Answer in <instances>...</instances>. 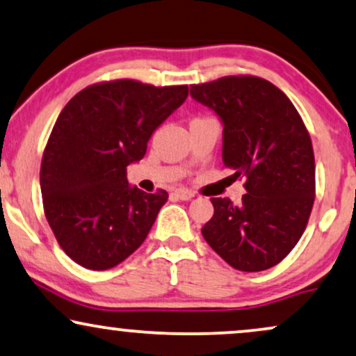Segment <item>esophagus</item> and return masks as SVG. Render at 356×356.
<instances>
[{
  "label": "esophagus",
  "mask_w": 356,
  "mask_h": 356,
  "mask_svg": "<svg viewBox=\"0 0 356 356\" xmlns=\"http://www.w3.org/2000/svg\"><path fill=\"white\" fill-rule=\"evenodd\" d=\"M174 195L177 197L179 200H184V202H187V200H191V199H193V192H191V191H187V188H175L174 191Z\"/></svg>",
  "instance_id": "esophagus-1"
}]
</instances>
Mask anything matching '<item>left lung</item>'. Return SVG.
I'll return each mask as SVG.
<instances>
[{"label": "left lung", "instance_id": "1", "mask_svg": "<svg viewBox=\"0 0 356 356\" xmlns=\"http://www.w3.org/2000/svg\"><path fill=\"white\" fill-rule=\"evenodd\" d=\"M191 95L223 124L222 161L245 179L241 204L211 199L202 235L230 266L256 273L276 266L298 245L316 195L310 136L289 98L258 77L191 85Z\"/></svg>", "mask_w": 356, "mask_h": 356}]
</instances>
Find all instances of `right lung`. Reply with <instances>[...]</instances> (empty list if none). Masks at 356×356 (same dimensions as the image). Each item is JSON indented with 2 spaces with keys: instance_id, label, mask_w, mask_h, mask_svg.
Here are the masks:
<instances>
[{
  "instance_id": "1",
  "label": "right lung",
  "mask_w": 356,
  "mask_h": 356,
  "mask_svg": "<svg viewBox=\"0 0 356 356\" xmlns=\"http://www.w3.org/2000/svg\"><path fill=\"white\" fill-rule=\"evenodd\" d=\"M187 85L116 80L87 87L54 124L42 164L44 211L58 245L80 266L105 271L146 240L168 192L129 186L152 133L186 102Z\"/></svg>"
}]
</instances>
